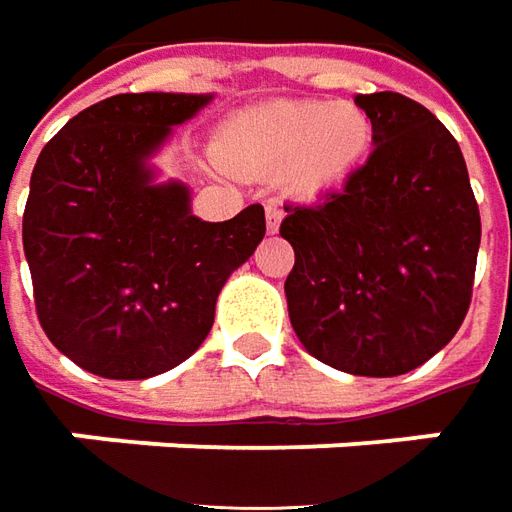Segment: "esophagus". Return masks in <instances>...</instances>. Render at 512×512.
Wrapping results in <instances>:
<instances>
[{
    "label": "esophagus",
    "mask_w": 512,
    "mask_h": 512,
    "mask_svg": "<svg viewBox=\"0 0 512 512\" xmlns=\"http://www.w3.org/2000/svg\"><path fill=\"white\" fill-rule=\"evenodd\" d=\"M264 216H267V231L270 233L279 231L281 219H284V211H281L279 205H267V208H264Z\"/></svg>",
    "instance_id": "esophagus-1"
}]
</instances>
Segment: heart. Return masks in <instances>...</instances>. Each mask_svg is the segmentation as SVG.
Segmentation results:
<instances>
[{"instance_id": "1", "label": "heart", "mask_w": 512, "mask_h": 512, "mask_svg": "<svg viewBox=\"0 0 512 512\" xmlns=\"http://www.w3.org/2000/svg\"><path fill=\"white\" fill-rule=\"evenodd\" d=\"M372 143V120L355 104L273 101L225 120L216 152L239 171H287L298 194L341 183Z\"/></svg>"}]
</instances>
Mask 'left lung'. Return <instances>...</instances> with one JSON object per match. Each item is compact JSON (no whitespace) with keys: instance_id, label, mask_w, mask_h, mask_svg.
I'll use <instances>...</instances> for the list:
<instances>
[{"instance_id":"8db88e82","label":"left lung","mask_w":512,"mask_h":512,"mask_svg":"<svg viewBox=\"0 0 512 512\" xmlns=\"http://www.w3.org/2000/svg\"><path fill=\"white\" fill-rule=\"evenodd\" d=\"M375 152L341 191L287 205L296 250L290 324L312 358L349 375L423 366L471 307L479 205L454 135L400 92L358 95Z\"/></svg>"}]
</instances>
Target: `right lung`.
I'll use <instances>...</instances> for the list:
<instances>
[{"label":"right lung","mask_w":512,"mask_h":512,"mask_svg":"<svg viewBox=\"0 0 512 512\" xmlns=\"http://www.w3.org/2000/svg\"><path fill=\"white\" fill-rule=\"evenodd\" d=\"M208 101L112 95L67 120L36 160L22 219L36 312L58 352L92 375L143 380L191 358L219 290L262 242V205L202 222L183 183H154L149 157Z\"/></svg>","instance_id":"1"}]
</instances>
